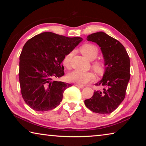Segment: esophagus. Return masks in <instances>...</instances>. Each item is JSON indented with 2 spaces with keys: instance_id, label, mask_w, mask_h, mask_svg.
<instances>
[{
  "instance_id": "34e87169",
  "label": "esophagus",
  "mask_w": 146,
  "mask_h": 146,
  "mask_svg": "<svg viewBox=\"0 0 146 146\" xmlns=\"http://www.w3.org/2000/svg\"><path fill=\"white\" fill-rule=\"evenodd\" d=\"M75 86H76V87H78V88H84V86L80 85V84H76Z\"/></svg>"
}]
</instances>
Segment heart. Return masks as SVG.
Listing matches in <instances>:
<instances>
[{
	"instance_id": "heart-1",
	"label": "heart",
	"mask_w": 146,
	"mask_h": 146,
	"mask_svg": "<svg viewBox=\"0 0 146 146\" xmlns=\"http://www.w3.org/2000/svg\"><path fill=\"white\" fill-rule=\"evenodd\" d=\"M80 51L88 60H93L97 57L98 53L97 47L91 44H85L80 47ZM73 52H70L64 56L62 63L66 68L70 66V62ZM92 68L98 75H102L105 71V64L102 62L96 61L92 64ZM68 80L70 82L77 83L80 85H85L94 80L95 75L90 71L75 70L68 75Z\"/></svg>"
}]
</instances>
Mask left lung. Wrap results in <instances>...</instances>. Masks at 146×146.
<instances>
[{
	"instance_id": "1",
	"label": "left lung",
	"mask_w": 146,
	"mask_h": 146,
	"mask_svg": "<svg viewBox=\"0 0 146 146\" xmlns=\"http://www.w3.org/2000/svg\"><path fill=\"white\" fill-rule=\"evenodd\" d=\"M87 40L100 47L106 68L102 80L95 84L102 86L103 90L94 91L92 97L85 100V105L93 112L110 114L125 98L130 78L129 55L119 41L104 32L91 34Z\"/></svg>"
}]
</instances>
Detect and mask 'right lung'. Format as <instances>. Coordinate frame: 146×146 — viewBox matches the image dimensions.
<instances>
[{"label":"right lung","instance_id":"obj_1","mask_svg":"<svg viewBox=\"0 0 146 146\" xmlns=\"http://www.w3.org/2000/svg\"><path fill=\"white\" fill-rule=\"evenodd\" d=\"M82 40L44 32L26 42L20 55L19 82L23 99L37 111L55 109L71 85L54 80L64 75V56Z\"/></svg>","mask_w":146,"mask_h":146}]
</instances>
